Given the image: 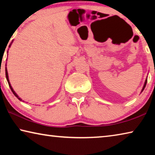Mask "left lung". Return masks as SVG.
<instances>
[{"label":"left lung","instance_id":"left-lung-1","mask_svg":"<svg viewBox=\"0 0 155 155\" xmlns=\"http://www.w3.org/2000/svg\"><path fill=\"white\" fill-rule=\"evenodd\" d=\"M146 83H147V78H146V81H145V83H144V85H143V88H142V90H141V92H142V91H143L144 88H145L146 85Z\"/></svg>","mask_w":155,"mask_h":155}]
</instances>
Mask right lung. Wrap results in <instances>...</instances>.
Listing matches in <instances>:
<instances>
[{
	"instance_id": "right-lung-1",
	"label": "right lung",
	"mask_w": 155,
	"mask_h": 155,
	"mask_svg": "<svg viewBox=\"0 0 155 155\" xmlns=\"http://www.w3.org/2000/svg\"><path fill=\"white\" fill-rule=\"evenodd\" d=\"M12 42H13V40H12V41L11 42V44H9V48H10V47H11V45H12ZM7 53H8V51H7ZM5 66H7V65H5ZM5 75H6V78H7V82H8V84H9V87H10V89H11V90H12V91L13 92V94H14L15 95V97H17V98L19 100V101H22V100L21 99L19 96H18V94L15 92V91L14 90V89L12 88V85H11V83H10V82H9V76H8V72H7V68L5 67ZM22 102H24V101H22Z\"/></svg>"
}]
</instances>
